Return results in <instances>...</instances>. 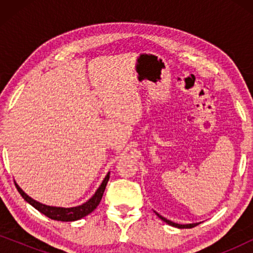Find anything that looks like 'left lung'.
I'll list each match as a JSON object with an SVG mask.
<instances>
[{
	"instance_id": "left-lung-1",
	"label": "left lung",
	"mask_w": 253,
	"mask_h": 253,
	"mask_svg": "<svg viewBox=\"0 0 253 253\" xmlns=\"http://www.w3.org/2000/svg\"><path fill=\"white\" fill-rule=\"evenodd\" d=\"M155 214H157V215L160 217V219L162 220V221H165L166 223H168V224H170V226H172V227H176V228H179V229H184V228H193V227H196L197 224H199V223H188V224H178V223H175V222H172V221H170V220H167L166 219V217H164V216H161L160 214L159 213H157L155 212Z\"/></svg>"
}]
</instances>
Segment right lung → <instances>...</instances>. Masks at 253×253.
<instances>
[{"mask_svg":"<svg viewBox=\"0 0 253 253\" xmlns=\"http://www.w3.org/2000/svg\"><path fill=\"white\" fill-rule=\"evenodd\" d=\"M109 174H110V172L107 174L105 179H103L102 183H101V185L99 186L94 195H93V197H91V198H89L87 202L83 204V205H79V206H76V207H70V209H65V207H54V206L43 205V204L37 202V200H34V199L31 198V197L27 196L26 193L19 188V185L17 184L16 182H15V185H16L17 190H18V192L20 193V196H22L23 198L30 204V205H32L34 209L39 211L40 213L44 214V215L48 216L51 220L64 221V222H69V221H76V220L82 219V217H84L86 215H88L89 213H92L93 211H94L96 207H98L100 202H101L103 192H105L107 183H108Z\"/></svg>","mask_w":253,"mask_h":253,"instance_id":"obj_1","label":"right lung"}]
</instances>
